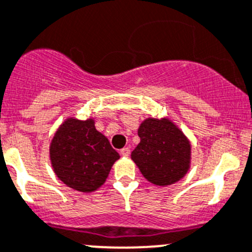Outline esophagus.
<instances>
[{
    "mask_svg": "<svg viewBox=\"0 0 252 252\" xmlns=\"http://www.w3.org/2000/svg\"><path fill=\"white\" fill-rule=\"evenodd\" d=\"M121 154L123 156H129V155H130V149H129V148H123L121 150Z\"/></svg>",
    "mask_w": 252,
    "mask_h": 252,
    "instance_id": "34e87169",
    "label": "esophagus"
}]
</instances>
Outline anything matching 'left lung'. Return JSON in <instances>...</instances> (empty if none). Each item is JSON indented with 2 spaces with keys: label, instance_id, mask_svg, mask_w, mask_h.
<instances>
[{
  "label": "left lung",
  "instance_id": "left-lung-1",
  "mask_svg": "<svg viewBox=\"0 0 252 252\" xmlns=\"http://www.w3.org/2000/svg\"><path fill=\"white\" fill-rule=\"evenodd\" d=\"M140 143L131 158L149 182L167 186L177 182L189 167L191 145L168 119L149 118L139 126Z\"/></svg>",
  "mask_w": 252,
  "mask_h": 252
}]
</instances>
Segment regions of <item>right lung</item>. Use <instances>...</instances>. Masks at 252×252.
Listing matches in <instances>:
<instances>
[{"instance_id": "add662e5", "label": "right lung", "mask_w": 252, "mask_h": 252, "mask_svg": "<svg viewBox=\"0 0 252 252\" xmlns=\"http://www.w3.org/2000/svg\"><path fill=\"white\" fill-rule=\"evenodd\" d=\"M50 158L56 176L65 185L92 192L103 185L119 154L96 130L92 119H67L51 141Z\"/></svg>"}]
</instances>
